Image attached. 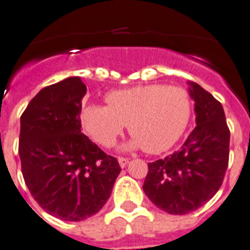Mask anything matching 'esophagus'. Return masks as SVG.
Returning <instances> with one entry per match:
<instances>
[{"label":"esophagus","mask_w":250,"mask_h":250,"mask_svg":"<svg viewBox=\"0 0 250 250\" xmlns=\"http://www.w3.org/2000/svg\"><path fill=\"white\" fill-rule=\"evenodd\" d=\"M119 164H120V167L124 168V167H126V164L129 163V159L127 158H124V157H119Z\"/></svg>","instance_id":"obj_1"}]
</instances>
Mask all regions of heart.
Masks as SVG:
<instances>
[{
  "label": "heart",
  "mask_w": 250,
  "mask_h": 250,
  "mask_svg": "<svg viewBox=\"0 0 250 250\" xmlns=\"http://www.w3.org/2000/svg\"><path fill=\"white\" fill-rule=\"evenodd\" d=\"M104 100L107 106L89 104L81 116L91 139L104 148L114 146L127 125L134 136L127 148L158 154L178 142L191 120V97L182 87L142 84L112 91Z\"/></svg>",
  "instance_id": "obj_1"
}]
</instances>
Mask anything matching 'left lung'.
I'll use <instances>...</instances> for the list:
<instances>
[{"mask_svg": "<svg viewBox=\"0 0 250 250\" xmlns=\"http://www.w3.org/2000/svg\"><path fill=\"white\" fill-rule=\"evenodd\" d=\"M196 127L180 150L148 164L143 189L172 215L197 210L219 191L229 163L230 131L221 104L200 84L188 82Z\"/></svg>", "mask_w": 250, "mask_h": 250, "instance_id": "obj_1", "label": "left lung"}]
</instances>
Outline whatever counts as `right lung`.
<instances>
[{"instance_id":"1","label":"right lung","mask_w":250,"mask_h":250,"mask_svg":"<svg viewBox=\"0 0 250 250\" xmlns=\"http://www.w3.org/2000/svg\"><path fill=\"white\" fill-rule=\"evenodd\" d=\"M86 92L80 77L65 78L42 88L20 119L25 183L42 210L65 221L97 214L121 170L116 158L81 133Z\"/></svg>"}]
</instances>
